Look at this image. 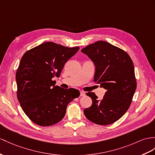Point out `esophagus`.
<instances>
[{
  "instance_id": "esophagus-1",
  "label": "esophagus",
  "mask_w": 155,
  "mask_h": 155,
  "mask_svg": "<svg viewBox=\"0 0 155 155\" xmlns=\"http://www.w3.org/2000/svg\"><path fill=\"white\" fill-rule=\"evenodd\" d=\"M85 93L84 91H80V96L83 97V96H85Z\"/></svg>"
}]
</instances>
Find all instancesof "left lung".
<instances>
[{"label": "left lung", "mask_w": 155, "mask_h": 155, "mask_svg": "<svg viewBox=\"0 0 155 155\" xmlns=\"http://www.w3.org/2000/svg\"><path fill=\"white\" fill-rule=\"evenodd\" d=\"M81 51L95 66L94 81L107 91L101 100L93 92L86 93L92 104L84 114L99 125L111 124L125 114L133 99L137 87L134 63L125 51L106 41H97Z\"/></svg>", "instance_id": "8db88e82"}]
</instances>
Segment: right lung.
I'll use <instances>...</instances> for the list:
<instances>
[{"label": "right lung", "mask_w": 155, "mask_h": 155, "mask_svg": "<svg viewBox=\"0 0 155 155\" xmlns=\"http://www.w3.org/2000/svg\"><path fill=\"white\" fill-rule=\"evenodd\" d=\"M79 49L46 42L22 56L16 74L17 97L25 114L37 125L50 126L59 122L67 105L80 96L78 90L62 88L52 81Z\"/></svg>", "instance_id": "right-lung-1"}]
</instances>
